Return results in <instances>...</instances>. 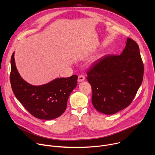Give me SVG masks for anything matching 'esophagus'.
<instances>
[{"label":"esophagus","mask_w":155,"mask_h":155,"mask_svg":"<svg viewBox=\"0 0 155 155\" xmlns=\"http://www.w3.org/2000/svg\"><path fill=\"white\" fill-rule=\"evenodd\" d=\"M84 80V77L83 75H79L78 77V82H81Z\"/></svg>","instance_id":"34e87169"}]
</instances>
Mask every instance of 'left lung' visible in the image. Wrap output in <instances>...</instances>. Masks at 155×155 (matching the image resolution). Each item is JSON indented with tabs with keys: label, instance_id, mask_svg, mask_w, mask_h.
Returning a JSON list of instances; mask_svg holds the SVG:
<instances>
[{
	"label": "left lung",
	"instance_id": "8db88e82",
	"mask_svg": "<svg viewBox=\"0 0 155 155\" xmlns=\"http://www.w3.org/2000/svg\"><path fill=\"white\" fill-rule=\"evenodd\" d=\"M143 70L139 46L129 38L120 55L107 54L95 61L87 72L94 108L112 115L129 106L142 83Z\"/></svg>",
	"mask_w": 155,
	"mask_h": 155
}]
</instances>
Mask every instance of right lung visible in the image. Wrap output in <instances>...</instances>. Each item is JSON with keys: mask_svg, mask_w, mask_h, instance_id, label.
Returning <instances> with one entry per match:
<instances>
[{"mask_svg": "<svg viewBox=\"0 0 155 155\" xmlns=\"http://www.w3.org/2000/svg\"><path fill=\"white\" fill-rule=\"evenodd\" d=\"M14 54L15 52L11 58L10 83L16 99L38 119L53 120L60 117L67 107L71 93L77 86V75L58 78L40 86L32 85L20 76Z\"/></svg>", "mask_w": 155, "mask_h": 155, "instance_id": "1", "label": "right lung"}]
</instances>
